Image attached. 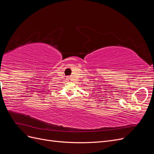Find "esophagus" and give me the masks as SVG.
Instances as JSON below:
<instances>
[{
  "instance_id": "34e87169",
  "label": "esophagus",
  "mask_w": 154,
  "mask_h": 154,
  "mask_svg": "<svg viewBox=\"0 0 154 154\" xmlns=\"http://www.w3.org/2000/svg\"><path fill=\"white\" fill-rule=\"evenodd\" d=\"M66 80H67V82H71L72 80H71V78H67Z\"/></svg>"
}]
</instances>
